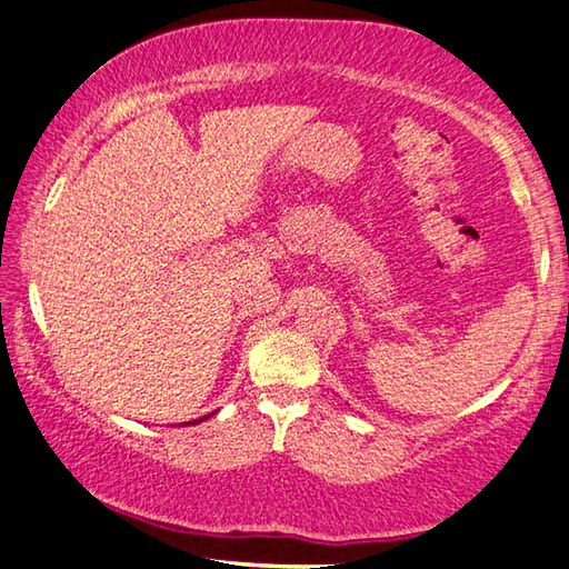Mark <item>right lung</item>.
I'll use <instances>...</instances> for the list:
<instances>
[{"instance_id":"right-lung-1","label":"right lung","mask_w":569,"mask_h":569,"mask_svg":"<svg viewBox=\"0 0 569 569\" xmlns=\"http://www.w3.org/2000/svg\"><path fill=\"white\" fill-rule=\"evenodd\" d=\"M211 416V413H209ZM209 416H201V419H194V421H189V423H201L204 419H209ZM189 423H182V426H189Z\"/></svg>"}]
</instances>
